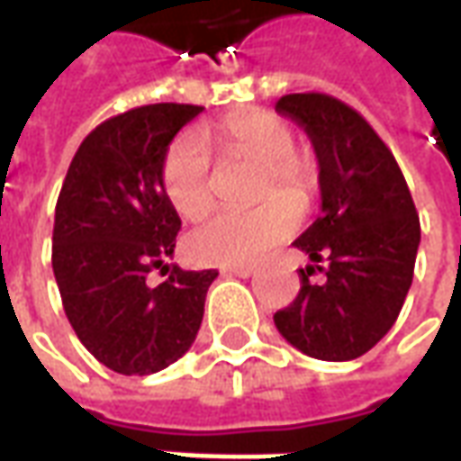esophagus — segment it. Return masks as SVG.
<instances>
[{"mask_svg": "<svg viewBox=\"0 0 461 461\" xmlns=\"http://www.w3.org/2000/svg\"><path fill=\"white\" fill-rule=\"evenodd\" d=\"M224 274H230V276H240V279H247V276H251L254 271H257V267H224Z\"/></svg>", "mask_w": 461, "mask_h": 461, "instance_id": "34e87169", "label": "esophagus"}]
</instances>
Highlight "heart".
Wrapping results in <instances>:
<instances>
[{
  "instance_id": "obj_1",
  "label": "heart",
  "mask_w": 461,
  "mask_h": 461,
  "mask_svg": "<svg viewBox=\"0 0 461 461\" xmlns=\"http://www.w3.org/2000/svg\"><path fill=\"white\" fill-rule=\"evenodd\" d=\"M221 148L259 162L257 202L251 212H217L187 237V254L200 264L244 267L286 240L296 227V212L309 210L319 190V167L311 155L294 150V131L269 111H247L217 125ZM162 190L177 214L197 220L212 204L210 155L194 138L170 145L162 162Z\"/></svg>"
}]
</instances>
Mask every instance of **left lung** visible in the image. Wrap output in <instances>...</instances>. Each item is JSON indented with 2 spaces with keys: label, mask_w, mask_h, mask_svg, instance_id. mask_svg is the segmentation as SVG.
Returning a JSON list of instances; mask_svg holds the SVG:
<instances>
[{
  "label": "left lung",
  "mask_w": 461,
  "mask_h": 461,
  "mask_svg": "<svg viewBox=\"0 0 461 461\" xmlns=\"http://www.w3.org/2000/svg\"><path fill=\"white\" fill-rule=\"evenodd\" d=\"M276 111L311 138L321 217L294 241L313 264L299 269V296L274 323L306 356L353 360L393 329L405 303L420 247L415 202L390 148L350 105L289 94ZM316 270L327 276L321 285L310 279Z\"/></svg>",
  "instance_id": "obj_1"
}]
</instances>
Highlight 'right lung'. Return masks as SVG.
I'll list each match as a JSON object with an SVG mask.
<instances>
[{"label":"right lung","instance_id":"obj_1","mask_svg":"<svg viewBox=\"0 0 461 461\" xmlns=\"http://www.w3.org/2000/svg\"><path fill=\"white\" fill-rule=\"evenodd\" d=\"M204 108L152 104L86 135L56 202L51 264L68 323L121 375H150L194 343L217 271L167 267L180 217L162 190L172 138ZM168 279L150 287L147 274Z\"/></svg>","mask_w":461,"mask_h":461}]
</instances>
